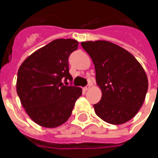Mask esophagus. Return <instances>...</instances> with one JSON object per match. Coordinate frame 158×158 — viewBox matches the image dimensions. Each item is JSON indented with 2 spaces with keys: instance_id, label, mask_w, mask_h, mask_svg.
Masks as SVG:
<instances>
[{
  "instance_id": "1",
  "label": "esophagus",
  "mask_w": 158,
  "mask_h": 158,
  "mask_svg": "<svg viewBox=\"0 0 158 158\" xmlns=\"http://www.w3.org/2000/svg\"><path fill=\"white\" fill-rule=\"evenodd\" d=\"M89 89H90V85H87L86 87H84V88H83V90H84V91H87V90H89Z\"/></svg>"
}]
</instances>
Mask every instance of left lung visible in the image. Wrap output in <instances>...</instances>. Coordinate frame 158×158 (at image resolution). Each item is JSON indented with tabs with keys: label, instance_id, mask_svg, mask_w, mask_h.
I'll return each mask as SVG.
<instances>
[{
	"label": "left lung",
	"instance_id": "left-lung-1",
	"mask_svg": "<svg viewBox=\"0 0 158 158\" xmlns=\"http://www.w3.org/2000/svg\"><path fill=\"white\" fill-rule=\"evenodd\" d=\"M81 45L92 59L102 92L100 101L93 106L96 114L109 124L127 122L139 112L148 90V77L142 65L124 48L106 40Z\"/></svg>",
	"mask_w": 158,
	"mask_h": 158
}]
</instances>
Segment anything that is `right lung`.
I'll return each mask as SVG.
<instances>
[{
    "mask_svg": "<svg viewBox=\"0 0 158 158\" xmlns=\"http://www.w3.org/2000/svg\"><path fill=\"white\" fill-rule=\"evenodd\" d=\"M78 44L72 39L53 40L26 58L18 69L16 92L22 106L43 127L53 128L65 123L82 95L81 88L62 82L73 80L68 60Z\"/></svg>",
    "mask_w": 158,
    "mask_h": 158,
    "instance_id": "obj_1",
    "label": "right lung"
}]
</instances>
